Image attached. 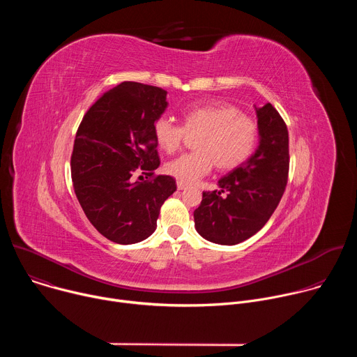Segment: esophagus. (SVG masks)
I'll return each instance as SVG.
<instances>
[{
	"label": "esophagus",
	"mask_w": 357,
	"mask_h": 357,
	"mask_svg": "<svg viewBox=\"0 0 357 357\" xmlns=\"http://www.w3.org/2000/svg\"><path fill=\"white\" fill-rule=\"evenodd\" d=\"M176 186H178V190H183V189H186V185H185V183H182V182H178V183H176Z\"/></svg>",
	"instance_id": "esophagus-1"
}]
</instances>
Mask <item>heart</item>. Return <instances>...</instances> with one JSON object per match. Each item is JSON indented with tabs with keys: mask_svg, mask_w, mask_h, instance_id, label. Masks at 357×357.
I'll return each mask as SVG.
<instances>
[{
	"mask_svg": "<svg viewBox=\"0 0 357 357\" xmlns=\"http://www.w3.org/2000/svg\"><path fill=\"white\" fill-rule=\"evenodd\" d=\"M183 127L171 117H158L154 137L161 149L172 154L182 145L185 132L200 131L197 151L188 152L167 164V172L185 185H193L211 174L213 165L231 169L243 164L257 144L259 128L248 116L227 103L192 105L182 113Z\"/></svg>",
	"mask_w": 357,
	"mask_h": 357,
	"instance_id": "b5f03b06",
	"label": "heart"
}]
</instances>
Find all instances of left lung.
I'll use <instances>...</instances> for the list:
<instances>
[{"label": "left lung", "mask_w": 357, "mask_h": 357, "mask_svg": "<svg viewBox=\"0 0 357 357\" xmlns=\"http://www.w3.org/2000/svg\"><path fill=\"white\" fill-rule=\"evenodd\" d=\"M254 109L260 137L257 149L219 179V190L203 192L200 206L193 212L196 231L216 244L234 245L263 229L287 186V126L271 103Z\"/></svg>", "instance_id": "1"}]
</instances>
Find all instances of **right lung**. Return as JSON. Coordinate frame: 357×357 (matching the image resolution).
Segmentation results:
<instances>
[{
  "label": "right lung",
  "mask_w": 357,
  "mask_h": 357,
  "mask_svg": "<svg viewBox=\"0 0 357 357\" xmlns=\"http://www.w3.org/2000/svg\"><path fill=\"white\" fill-rule=\"evenodd\" d=\"M167 107L164 89L123 82L96 101L76 132L75 193L90 223L114 243L149 237L164 202L176 190L172 176H154L160 167L154 123ZM137 172L146 176L135 180Z\"/></svg>",
  "instance_id": "add662e5"
}]
</instances>
